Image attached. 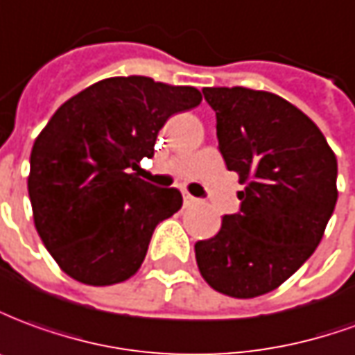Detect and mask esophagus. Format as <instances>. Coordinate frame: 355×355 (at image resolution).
Instances as JSON below:
<instances>
[{"label":"esophagus","instance_id":"esophagus-1","mask_svg":"<svg viewBox=\"0 0 355 355\" xmlns=\"http://www.w3.org/2000/svg\"><path fill=\"white\" fill-rule=\"evenodd\" d=\"M183 202H185V206H191V205H197L198 200L195 197H191L189 193H187V195H183Z\"/></svg>","mask_w":355,"mask_h":355}]
</instances>
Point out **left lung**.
Returning <instances> with one entry per match:
<instances>
[{"instance_id":"8db88e82","label":"left lung","mask_w":355,"mask_h":355,"mask_svg":"<svg viewBox=\"0 0 355 355\" xmlns=\"http://www.w3.org/2000/svg\"><path fill=\"white\" fill-rule=\"evenodd\" d=\"M225 166L239 173V214L198 241L200 275L218 293L254 298L277 288L323 239L336 205V157L293 103L248 87H205Z\"/></svg>"}]
</instances>
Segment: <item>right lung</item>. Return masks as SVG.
<instances>
[{"mask_svg": "<svg viewBox=\"0 0 355 355\" xmlns=\"http://www.w3.org/2000/svg\"><path fill=\"white\" fill-rule=\"evenodd\" d=\"M200 101L191 85L116 76L57 109L32 147L28 195L37 235L67 275L107 286L137 273L155 227L183 198L130 170L155 155L168 118Z\"/></svg>", "mask_w": 355, "mask_h": 355, "instance_id": "obj_1", "label": "right lung"}]
</instances>
